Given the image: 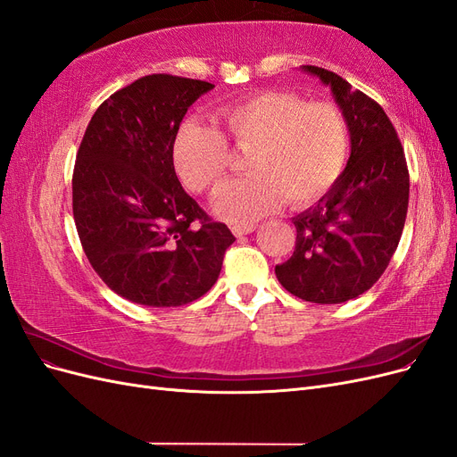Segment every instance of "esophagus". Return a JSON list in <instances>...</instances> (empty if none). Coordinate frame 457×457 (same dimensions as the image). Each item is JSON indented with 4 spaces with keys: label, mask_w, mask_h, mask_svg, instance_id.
Returning a JSON list of instances; mask_svg holds the SVG:
<instances>
[{
    "label": "esophagus",
    "mask_w": 457,
    "mask_h": 457,
    "mask_svg": "<svg viewBox=\"0 0 457 457\" xmlns=\"http://www.w3.org/2000/svg\"><path fill=\"white\" fill-rule=\"evenodd\" d=\"M257 227L255 225H234L232 227V234L237 238H240V237H245V234H250V232H253Z\"/></svg>",
    "instance_id": "1"
}]
</instances>
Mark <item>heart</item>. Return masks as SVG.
Here are the masks:
<instances>
[{
	"mask_svg": "<svg viewBox=\"0 0 457 457\" xmlns=\"http://www.w3.org/2000/svg\"><path fill=\"white\" fill-rule=\"evenodd\" d=\"M220 133L190 120L177 131L173 165L195 192L215 188L227 173L230 150L245 156L247 177L217 190L212 210L228 223L247 225L286 200L305 205L322 196L349 158V126L339 106L305 103L289 91H259L217 112Z\"/></svg>",
	"mask_w": 457,
	"mask_h": 457,
	"instance_id": "b5f03b06",
	"label": "heart"
}]
</instances>
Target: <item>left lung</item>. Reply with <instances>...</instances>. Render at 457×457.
<instances>
[{"label":"left lung","instance_id":"left-lung-1","mask_svg":"<svg viewBox=\"0 0 457 457\" xmlns=\"http://www.w3.org/2000/svg\"><path fill=\"white\" fill-rule=\"evenodd\" d=\"M331 89L347 120L351 156L337 181L292 220L295 252L274 272L299 299L336 305L379 280L406 223L410 177L403 145L385 110L341 76L301 66Z\"/></svg>","mask_w":457,"mask_h":457}]
</instances>
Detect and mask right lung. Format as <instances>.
I'll return each instance as SVG.
<instances>
[{
    "label": "right lung",
    "instance_id": "right-lung-1",
    "mask_svg": "<svg viewBox=\"0 0 457 457\" xmlns=\"http://www.w3.org/2000/svg\"><path fill=\"white\" fill-rule=\"evenodd\" d=\"M215 86L152 74L110 95L81 139L72 210L95 272L120 297L181 307L210 292L237 240L181 187L173 143L187 110Z\"/></svg>",
    "mask_w": 457,
    "mask_h": 457
}]
</instances>
